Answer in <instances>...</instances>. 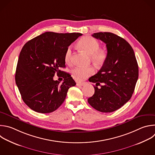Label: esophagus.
<instances>
[{"label": "esophagus", "mask_w": 155, "mask_h": 155, "mask_svg": "<svg viewBox=\"0 0 155 155\" xmlns=\"http://www.w3.org/2000/svg\"><path fill=\"white\" fill-rule=\"evenodd\" d=\"M85 84L84 83H81V82H77V86H83Z\"/></svg>", "instance_id": "34e87169"}]
</instances>
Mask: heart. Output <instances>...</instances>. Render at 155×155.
Listing matches in <instances>:
<instances>
[{
    "mask_svg": "<svg viewBox=\"0 0 155 155\" xmlns=\"http://www.w3.org/2000/svg\"><path fill=\"white\" fill-rule=\"evenodd\" d=\"M78 45L90 55L92 61L96 66L100 67L106 63L108 58L107 51L104 48H99L100 43L94 38L89 36H84L79 40ZM72 55V48L69 46L66 49L64 55V60L66 63L71 64ZM71 73L75 80L81 81L93 75L95 73V69L92 66H77L71 71Z\"/></svg>",
    "mask_w": 155,
    "mask_h": 155,
    "instance_id": "obj_1",
    "label": "heart"
}]
</instances>
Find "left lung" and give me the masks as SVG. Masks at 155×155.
<instances>
[{
	"instance_id": "left-lung-1",
	"label": "left lung",
	"mask_w": 155,
	"mask_h": 155,
	"mask_svg": "<svg viewBox=\"0 0 155 155\" xmlns=\"http://www.w3.org/2000/svg\"><path fill=\"white\" fill-rule=\"evenodd\" d=\"M92 36L106 44L108 58L100 70L89 78L95 86L94 94L87 101L98 111L111 113L131 98L138 79V64L133 48L124 38L110 32Z\"/></svg>"
}]
</instances>
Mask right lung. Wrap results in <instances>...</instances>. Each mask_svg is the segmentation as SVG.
Masks as SVG:
<instances>
[{
  "label": "right lung",
  "instance_id": "obj_1",
  "mask_svg": "<svg viewBox=\"0 0 155 155\" xmlns=\"http://www.w3.org/2000/svg\"><path fill=\"white\" fill-rule=\"evenodd\" d=\"M81 35L47 31L24 45L15 81L23 101L30 109L39 113L55 111L64 102L68 89L75 86L71 75L59 69L65 68L66 49ZM55 73L64 78L61 84L53 80Z\"/></svg>",
  "mask_w": 155,
  "mask_h": 155
}]
</instances>
